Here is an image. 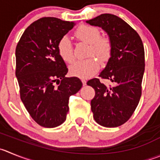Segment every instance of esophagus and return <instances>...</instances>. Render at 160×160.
<instances>
[{"instance_id":"34e87169","label":"esophagus","mask_w":160,"mask_h":160,"mask_svg":"<svg viewBox=\"0 0 160 160\" xmlns=\"http://www.w3.org/2000/svg\"><path fill=\"white\" fill-rule=\"evenodd\" d=\"M82 83H83V86H85V85H86V83H87V81H86L84 79H82Z\"/></svg>"}]
</instances>
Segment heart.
Instances as JSON below:
<instances>
[{
  "instance_id": "heart-1",
  "label": "heart",
  "mask_w": 160,
  "mask_h": 160,
  "mask_svg": "<svg viewBox=\"0 0 160 160\" xmlns=\"http://www.w3.org/2000/svg\"><path fill=\"white\" fill-rule=\"evenodd\" d=\"M75 35L81 41L90 44L89 55L95 54L102 61H105L110 57L111 42L107 37L100 36V31L97 28L82 25L77 28ZM58 51L65 62L70 63L74 60L72 46L68 37L63 36L58 41ZM98 68V61L95 57H92L86 60H79L72 64L69 72L72 76L84 79L93 75Z\"/></svg>"
}]
</instances>
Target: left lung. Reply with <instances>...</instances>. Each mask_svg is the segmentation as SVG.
Returning <instances> with one entry per match:
<instances>
[{
  "label": "left lung",
  "instance_id": "left-lung-1",
  "mask_svg": "<svg viewBox=\"0 0 160 160\" xmlns=\"http://www.w3.org/2000/svg\"><path fill=\"white\" fill-rule=\"evenodd\" d=\"M86 23L99 27L108 35L110 58L99 77L115 84L107 87L98 78L88 81L95 91L91 102L94 119L104 127H118L130 118L141 96L144 72L142 40L133 28L114 15L102 14Z\"/></svg>",
  "mask_w": 160,
  "mask_h": 160
}]
</instances>
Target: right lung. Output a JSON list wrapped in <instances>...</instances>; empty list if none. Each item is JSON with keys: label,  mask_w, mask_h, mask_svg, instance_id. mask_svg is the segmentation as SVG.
<instances>
[{"label": "right lung", "mask_w": 160, "mask_h": 160, "mask_svg": "<svg viewBox=\"0 0 160 160\" xmlns=\"http://www.w3.org/2000/svg\"><path fill=\"white\" fill-rule=\"evenodd\" d=\"M74 26V22L41 18L25 30L16 46L20 98L31 117L42 127L54 128L65 122L69 97L83 85L77 77H65L68 68L58 51V41Z\"/></svg>", "instance_id": "obj_1"}]
</instances>
